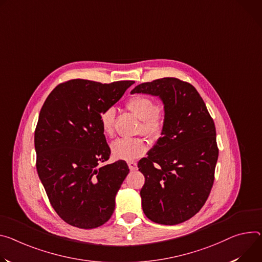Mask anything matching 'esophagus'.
Masks as SVG:
<instances>
[{
  "label": "esophagus",
  "instance_id": "34e87169",
  "mask_svg": "<svg viewBox=\"0 0 262 262\" xmlns=\"http://www.w3.org/2000/svg\"><path fill=\"white\" fill-rule=\"evenodd\" d=\"M127 164H128V167H129V169H130L132 171H134V170L137 169V163H136V162H128Z\"/></svg>",
  "mask_w": 262,
  "mask_h": 262
}]
</instances>
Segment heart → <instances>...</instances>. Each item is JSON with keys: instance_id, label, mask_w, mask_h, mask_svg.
I'll return each instance as SVG.
<instances>
[{"instance_id": "1", "label": "heart", "mask_w": 262, "mask_h": 262, "mask_svg": "<svg viewBox=\"0 0 262 262\" xmlns=\"http://www.w3.org/2000/svg\"><path fill=\"white\" fill-rule=\"evenodd\" d=\"M126 108L141 120V129L145 135L157 138L160 136L164 124V113L161 107L155 106L154 101L143 95H136L126 102ZM115 108L104 110L99 117L100 125L106 137L114 135ZM147 149L146 141L143 138H122L114 141L111 151L115 159L134 161L143 156Z\"/></svg>"}]
</instances>
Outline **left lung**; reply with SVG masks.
<instances>
[{
    "label": "left lung",
    "instance_id": "1",
    "mask_svg": "<svg viewBox=\"0 0 262 262\" xmlns=\"http://www.w3.org/2000/svg\"><path fill=\"white\" fill-rule=\"evenodd\" d=\"M157 96L164 124L147 157L138 163L145 177L140 195L147 219L178 225L194 216L206 203L219 158L215 125L193 85L165 77L137 85L130 94Z\"/></svg>",
    "mask_w": 262,
    "mask_h": 262
}]
</instances>
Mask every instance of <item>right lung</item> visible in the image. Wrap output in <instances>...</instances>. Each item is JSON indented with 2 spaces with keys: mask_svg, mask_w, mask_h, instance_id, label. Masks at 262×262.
Here are the masks:
<instances>
[{
  "mask_svg": "<svg viewBox=\"0 0 262 262\" xmlns=\"http://www.w3.org/2000/svg\"><path fill=\"white\" fill-rule=\"evenodd\" d=\"M134 83L69 80L40 110L34 134L37 173L53 209L71 226L100 227L115 210L129 169L122 160L98 167L111 155L99 117Z\"/></svg>",
  "mask_w": 262,
  "mask_h": 262,
  "instance_id": "right-lung-1",
  "label": "right lung"
}]
</instances>
